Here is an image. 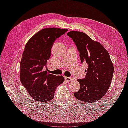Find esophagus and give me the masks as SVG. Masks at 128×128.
<instances>
[{"label":"esophagus","instance_id":"obj_1","mask_svg":"<svg viewBox=\"0 0 128 128\" xmlns=\"http://www.w3.org/2000/svg\"><path fill=\"white\" fill-rule=\"evenodd\" d=\"M64 78H65V80H66V81H68H68H70L72 80V78L65 76Z\"/></svg>","mask_w":128,"mask_h":128}]
</instances>
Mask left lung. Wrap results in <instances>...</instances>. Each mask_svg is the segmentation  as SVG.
Returning <instances> with one entry per match:
<instances>
[{"mask_svg":"<svg viewBox=\"0 0 128 128\" xmlns=\"http://www.w3.org/2000/svg\"><path fill=\"white\" fill-rule=\"evenodd\" d=\"M67 35L76 46L81 62L88 64L85 78L78 80L80 88L74 96L80 101L87 103L99 101L107 93L112 82L114 66L110 54L100 43L84 32L70 31Z\"/></svg>","mask_w":128,"mask_h":128,"instance_id":"left-lung-1","label":"left lung"}]
</instances>
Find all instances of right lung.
Here are the masks:
<instances>
[{"label":"right lung","instance_id":"add662e5","mask_svg":"<svg viewBox=\"0 0 128 128\" xmlns=\"http://www.w3.org/2000/svg\"><path fill=\"white\" fill-rule=\"evenodd\" d=\"M68 31L67 29L46 28L34 34L26 43L20 62L21 84L34 100L47 102L54 96L55 90L64 82L62 76L43 71L50 56L55 40Z\"/></svg>","mask_w":128,"mask_h":128}]
</instances>
